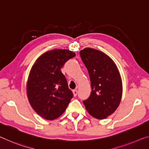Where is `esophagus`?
<instances>
[{"instance_id": "34e87169", "label": "esophagus", "mask_w": 149, "mask_h": 149, "mask_svg": "<svg viewBox=\"0 0 149 149\" xmlns=\"http://www.w3.org/2000/svg\"><path fill=\"white\" fill-rule=\"evenodd\" d=\"M73 93H74V95L75 96H77V89H74V90H73Z\"/></svg>"}]
</instances>
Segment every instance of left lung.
Returning a JSON list of instances; mask_svg holds the SVG:
<instances>
[{"label": "left lung", "instance_id": "left-lung-1", "mask_svg": "<svg viewBox=\"0 0 149 149\" xmlns=\"http://www.w3.org/2000/svg\"><path fill=\"white\" fill-rule=\"evenodd\" d=\"M89 72L91 93L84 104L89 114L105 119L117 109L122 95V84L115 63L99 50L85 48L79 52Z\"/></svg>", "mask_w": 149, "mask_h": 149}]
</instances>
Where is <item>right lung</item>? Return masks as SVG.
Here are the masks:
<instances>
[{"instance_id": "1", "label": "right lung", "mask_w": 149, "mask_h": 149, "mask_svg": "<svg viewBox=\"0 0 149 149\" xmlns=\"http://www.w3.org/2000/svg\"><path fill=\"white\" fill-rule=\"evenodd\" d=\"M74 56L75 52L69 50H49L32 66L27 84V97L33 109L45 119L60 116L74 97L61 68Z\"/></svg>"}]
</instances>
